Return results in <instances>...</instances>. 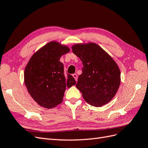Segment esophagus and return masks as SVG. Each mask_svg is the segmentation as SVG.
<instances>
[{
  "label": "esophagus",
  "instance_id": "obj_1",
  "mask_svg": "<svg viewBox=\"0 0 148 148\" xmlns=\"http://www.w3.org/2000/svg\"><path fill=\"white\" fill-rule=\"evenodd\" d=\"M73 78L75 79L76 82H77V80H78V76H77V75L74 73V74H73Z\"/></svg>",
  "mask_w": 148,
  "mask_h": 148
}]
</instances>
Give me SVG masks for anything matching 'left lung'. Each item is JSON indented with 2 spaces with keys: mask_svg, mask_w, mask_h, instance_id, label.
Instances as JSON below:
<instances>
[{
  "mask_svg": "<svg viewBox=\"0 0 148 148\" xmlns=\"http://www.w3.org/2000/svg\"><path fill=\"white\" fill-rule=\"evenodd\" d=\"M71 49L83 65L76 87L90 105L101 107L107 104L120 86V71L117 64L95 43L77 44Z\"/></svg>",
  "mask_w": 148,
  "mask_h": 148,
  "instance_id": "8db88e82",
  "label": "left lung"
}]
</instances>
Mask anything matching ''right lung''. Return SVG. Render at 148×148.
I'll use <instances>...</instances> for the list:
<instances>
[{
  "label": "right lung",
  "mask_w": 148,
  "mask_h": 148,
  "mask_svg": "<svg viewBox=\"0 0 148 148\" xmlns=\"http://www.w3.org/2000/svg\"><path fill=\"white\" fill-rule=\"evenodd\" d=\"M70 51L57 41L48 42L36 52L26 65L24 72L25 86L35 102L51 109L63 101L66 87L75 85L74 78L64 73L62 55Z\"/></svg>",
  "instance_id": "obj_1"
}]
</instances>
